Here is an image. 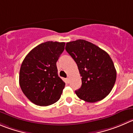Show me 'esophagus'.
<instances>
[{
	"label": "esophagus",
	"instance_id": "esophagus-1",
	"mask_svg": "<svg viewBox=\"0 0 133 133\" xmlns=\"http://www.w3.org/2000/svg\"><path fill=\"white\" fill-rule=\"evenodd\" d=\"M66 83H69V82H70V79H69V78H66Z\"/></svg>",
	"mask_w": 133,
	"mask_h": 133
}]
</instances>
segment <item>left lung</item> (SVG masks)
Listing matches in <instances>:
<instances>
[{"instance_id": "8db88e82", "label": "left lung", "mask_w": 133, "mask_h": 133, "mask_svg": "<svg viewBox=\"0 0 133 133\" xmlns=\"http://www.w3.org/2000/svg\"><path fill=\"white\" fill-rule=\"evenodd\" d=\"M65 50L76 63L82 76V86L75 91L76 95L88 102L105 98L112 91L117 75L110 55L84 40L67 42Z\"/></svg>"}]
</instances>
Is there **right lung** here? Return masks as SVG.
<instances>
[{
  "mask_svg": "<svg viewBox=\"0 0 133 133\" xmlns=\"http://www.w3.org/2000/svg\"><path fill=\"white\" fill-rule=\"evenodd\" d=\"M64 42L48 41L32 49L24 59L19 71V85L32 103L46 107L59 101L65 83L58 76L56 63Z\"/></svg>",
  "mask_w": 133,
  "mask_h": 133,
  "instance_id": "right-lung-1",
  "label": "right lung"
}]
</instances>
